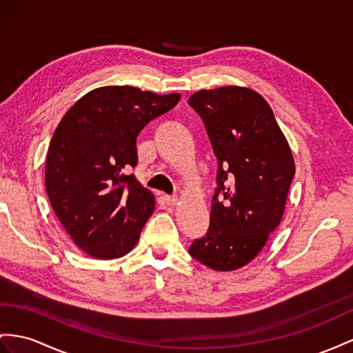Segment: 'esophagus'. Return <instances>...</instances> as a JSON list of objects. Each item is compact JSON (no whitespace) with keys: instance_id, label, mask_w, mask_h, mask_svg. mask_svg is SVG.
Masks as SVG:
<instances>
[{"instance_id":"34e87169","label":"esophagus","mask_w":353,"mask_h":353,"mask_svg":"<svg viewBox=\"0 0 353 353\" xmlns=\"http://www.w3.org/2000/svg\"><path fill=\"white\" fill-rule=\"evenodd\" d=\"M164 201L168 205H174L177 203V196L176 195H164Z\"/></svg>"}]
</instances>
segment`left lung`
<instances>
[{
  "label": "left lung",
  "instance_id": "1",
  "mask_svg": "<svg viewBox=\"0 0 353 353\" xmlns=\"http://www.w3.org/2000/svg\"><path fill=\"white\" fill-rule=\"evenodd\" d=\"M188 103L201 116L219 165L209 231L189 255L212 270L232 271L263 250L282 221L294 157L273 110L254 89H203Z\"/></svg>",
  "mask_w": 353,
  "mask_h": 353
}]
</instances>
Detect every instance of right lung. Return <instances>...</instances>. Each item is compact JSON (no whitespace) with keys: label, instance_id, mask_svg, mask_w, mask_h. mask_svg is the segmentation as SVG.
Instances as JSON below:
<instances>
[{"label":"right lung","instance_id":"add662e5","mask_svg":"<svg viewBox=\"0 0 353 353\" xmlns=\"http://www.w3.org/2000/svg\"><path fill=\"white\" fill-rule=\"evenodd\" d=\"M180 94L134 86L90 90L62 117L46 158V191L74 245L114 259L137 245L155 210V195L128 171L137 165V135L171 110Z\"/></svg>","mask_w":353,"mask_h":353}]
</instances>
